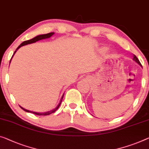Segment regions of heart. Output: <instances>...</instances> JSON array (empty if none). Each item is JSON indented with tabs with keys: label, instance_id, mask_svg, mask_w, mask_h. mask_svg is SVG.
<instances>
[{
	"label": "heart",
	"instance_id": "1",
	"mask_svg": "<svg viewBox=\"0 0 149 149\" xmlns=\"http://www.w3.org/2000/svg\"><path fill=\"white\" fill-rule=\"evenodd\" d=\"M105 50H106V49H105Z\"/></svg>",
	"mask_w": 149,
	"mask_h": 149
}]
</instances>
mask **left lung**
<instances>
[{"label": "left lung", "mask_w": 149, "mask_h": 149, "mask_svg": "<svg viewBox=\"0 0 149 149\" xmlns=\"http://www.w3.org/2000/svg\"><path fill=\"white\" fill-rule=\"evenodd\" d=\"M132 59H133V61H135L136 63H138L139 65L141 66V67H142V65H141V63H140V61H139V59L137 58V57H136L135 55H133V58H132Z\"/></svg>", "instance_id": "1"}]
</instances>
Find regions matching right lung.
Returning a JSON list of instances; mask_svg holds the SVG:
<instances>
[{
    "label": "right lung",
    "mask_w": 149,
    "mask_h": 149,
    "mask_svg": "<svg viewBox=\"0 0 149 149\" xmlns=\"http://www.w3.org/2000/svg\"><path fill=\"white\" fill-rule=\"evenodd\" d=\"M54 34V33H48V34H45V35H38L35 36V37H34L32 38V39H30V40H25L24 41V42H22L21 44H20L19 47H18V48L17 49H16V51H15V52H14L13 55L12 56V58L13 57V56L15 55V52H17L18 51V49H20V47H22V46H24V45H29V44H32V43H35L36 42H37V41L38 40H42V39H47V38H49L50 37H51V36L53 35ZM12 58H11V59H12ZM11 59L10 61H10H11ZM63 97H64V94L63 95V96H62V97L61 98L60 100V102H59L58 104L57 105V106L55 107V108L51 110V111H47V112H44V113H36V112H33V111H29V110H26L24 108H22V107H20V108H21L22 110H24V111L27 112V113H33L35 114H36V115H49V114H51L52 113H53L55 112L57 109H58V107H60V105L61 104V102H62V100H63Z\"/></svg>",
    "instance_id": "1"
}]
</instances>
